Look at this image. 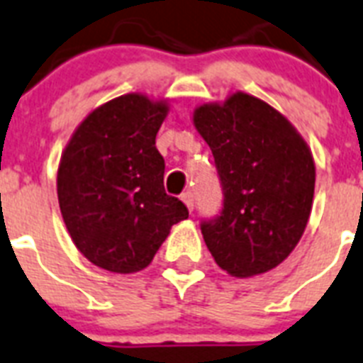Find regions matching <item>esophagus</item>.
<instances>
[{
	"mask_svg": "<svg viewBox=\"0 0 363 363\" xmlns=\"http://www.w3.org/2000/svg\"><path fill=\"white\" fill-rule=\"evenodd\" d=\"M182 201H184V205L188 207V211H194V194H191V191H184V194H182Z\"/></svg>",
	"mask_w": 363,
	"mask_h": 363,
	"instance_id": "obj_1",
	"label": "esophagus"
}]
</instances>
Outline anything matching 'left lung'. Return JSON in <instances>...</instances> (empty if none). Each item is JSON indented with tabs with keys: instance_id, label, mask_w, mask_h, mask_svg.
I'll use <instances>...</instances> for the list:
<instances>
[{
	"instance_id": "1",
	"label": "left lung",
	"mask_w": 363,
	"mask_h": 363,
	"mask_svg": "<svg viewBox=\"0 0 363 363\" xmlns=\"http://www.w3.org/2000/svg\"><path fill=\"white\" fill-rule=\"evenodd\" d=\"M194 125L211 147L223 205L203 220L208 252L238 278L278 267L298 244L313 205V156L294 126L263 100L235 93L203 104Z\"/></svg>"
}]
</instances>
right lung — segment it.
I'll use <instances>...</instances> for the list:
<instances>
[{
  "mask_svg": "<svg viewBox=\"0 0 363 363\" xmlns=\"http://www.w3.org/2000/svg\"><path fill=\"white\" fill-rule=\"evenodd\" d=\"M166 102L130 93L91 111L76 128L57 169L59 208L76 248L117 274L143 270L188 218L186 205L164 190L156 134Z\"/></svg>",
  "mask_w": 363,
  "mask_h": 363,
  "instance_id": "1",
  "label": "right lung"
}]
</instances>
